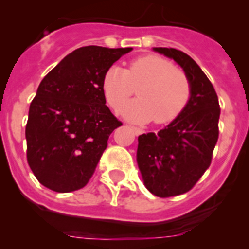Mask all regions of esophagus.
I'll use <instances>...</instances> for the list:
<instances>
[{"label":"esophagus","mask_w":249,"mask_h":249,"mask_svg":"<svg viewBox=\"0 0 249 249\" xmlns=\"http://www.w3.org/2000/svg\"><path fill=\"white\" fill-rule=\"evenodd\" d=\"M131 129H132V131L135 132V135H141V134H143V130L141 129V127L131 126Z\"/></svg>","instance_id":"esophagus-1"}]
</instances>
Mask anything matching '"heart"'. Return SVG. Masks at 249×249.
<instances>
[{
    "label": "heart",
    "instance_id": "1",
    "mask_svg": "<svg viewBox=\"0 0 249 249\" xmlns=\"http://www.w3.org/2000/svg\"><path fill=\"white\" fill-rule=\"evenodd\" d=\"M140 87V99L129 102L122 110L126 119L167 124L177 119L192 97V84L187 74L176 69L170 60L158 55H144L132 60L129 69L112 66L102 80V89L113 109H119Z\"/></svg>",
    "mask_w": 249,
    "mask_h": 249
}]
</instances>
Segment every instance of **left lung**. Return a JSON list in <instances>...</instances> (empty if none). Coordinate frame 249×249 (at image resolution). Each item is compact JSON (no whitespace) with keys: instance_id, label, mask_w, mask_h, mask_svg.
I'll return each mask as SVG.
<instances>
[{"instance_id":"8db88e82","label":"left lung","mask_w":249,"mask_h":249,"mask_svg":"<svg viewBox=\"0 0 249 249\" xmlns=\"http://www.w3.org/2000/svg\"><path fill=\"white\" fill-rule=\"evenodd\" d=\"M175 60L192 84L184 112L158 134L139 136L137 164L145 188L159 197L189 192L212 161L219 136L220 107L217 92L199 65L173 48H154Z\"/></svg>"}]
</instances>
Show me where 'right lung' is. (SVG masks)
<instances>
[{
  "instance_id": "obj_1",
  "label": "right lung",
  "mask_w": 249,
  "mask_h": 249,
  "mask_svg": "<svg viewBox=\"0 0 249 249\" xmlns=\"http://www.w3.org/2000/svg\"><path fill=\"white\" fill-rule=\"evenodd\" d=\"M132 48H78L42 79L30 105L25 136L30 169L57 193L87 185L122 122L106 106L102 80Z\"/></svg>"
}]
</instances>
